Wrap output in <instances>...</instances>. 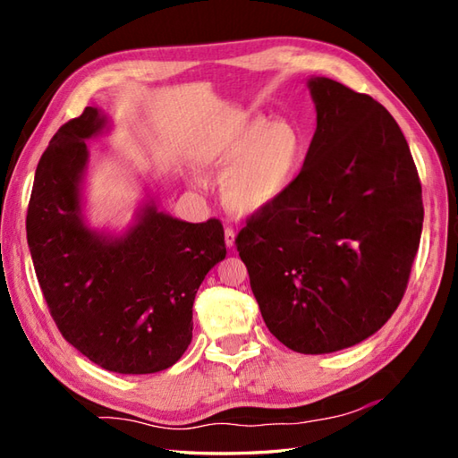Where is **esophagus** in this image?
I'll list each match as a JSON object with an SVG mask.
<instances>
[{"mask_svg": "<svg viewBox=\"0 0 458 458\" xmlns=\"http://www.w3.org/2000/svg\"><path fill=\"white\" fill-rule=\"evenodd\" d=\"M224 240H226V246H228V248H234L236 234H234V230H232L230 226L224 228Z\"/></svg>", "mask_w": 458, "mask_h": 458, "instance_id": "esophagus-1", "label": "esophagus"}]
</instances>
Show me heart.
Listing matches in <instances>:
<instances>
[{"label": "heart", "mask_w": 458, "mask_h": 458, "mask_svg": "<svg viewBox=\"0 0 458 458\" xmlns=\"http://www.w3.org/2000/svg\"><path fill=\"white\" fill-rule=\"evenodd\" d=\"M192 157L204 171L230 173L224 202L248 216L271 207L293 182L305 157V133L289 122L242 114L202 133Z\"/></svg>", "instance_id": "obj_1"}]
</instances>
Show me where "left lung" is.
Returning <instances> with one entry per match:
<instances>
[{
  "mask_svg": "<svg viewBox=\"0 0 458 458\" xmlns=\"http://www.w3.org/2000/svg\"><path fill=\"white\" fill-rule=\"evenodd\" d=\"M317 130L287 191L250 214L236 248L269 333L301 354L362 343L402 303L423 228L421 181L372 96L309 81Z\"/></svg>",
  "mask_w": 458,
  "mask_h": 458,
  "instance_id": "8db88e82",
  "label": "left lung"
}]
</instances>
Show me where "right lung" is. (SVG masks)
Masks as SVG:
<instances>
[{
    "label": "right lung",
    "instance_id": "right-lung-1",
    "mask_svg": "<svg viewBox=\"0 0 458 458\" xmlns=\"http://www.w3.org/2000/svg\"><path fill=\"white\" fill-rule=\"evenodd\" d=\"M96 108L61 125L37 165L27 242L56 328L94 364L118 374L173 366L192 338L204 276L226 258L218 218L182 222L148 204L120 238L84 226L86 141L104 128Z\"/></svg>",
    "mask_w": 458,
    "mask_h": 458
}]
</instances>
